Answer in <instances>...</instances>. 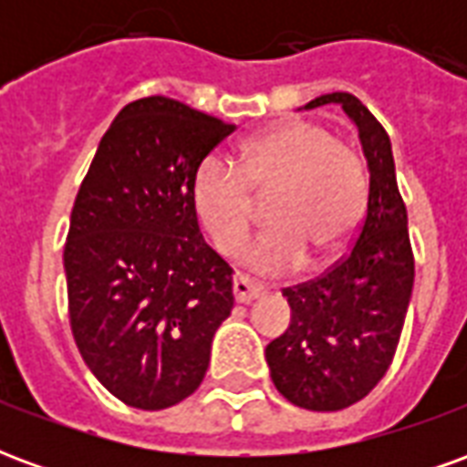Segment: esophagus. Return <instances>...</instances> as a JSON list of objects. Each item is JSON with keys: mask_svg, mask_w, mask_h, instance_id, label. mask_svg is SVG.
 I'll return each instance as SVG.
<instances>
[{"mask_svg": "<svg viewBox=\"0 0 467 467\" xmlns=\"http://www.w3.org/2000/svg\"><path fill=\"white\" fill-rule=\"evenodd\" d=\"M233 293H234V300H237V303L247 305V303H253V300H257V297H263L265 287L263 285L250 283L247 277H234Z\"/></svg>", "mask_w": 467, "mask_h": 467, "instance_id": "esophagus-1", "label": "esophagus"}]
</instances>
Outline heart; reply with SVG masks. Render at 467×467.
<instances>
[{
	"label": "heart",
	"mask_w": 467,
	"mask_h": 467,
	"mask_svg": "<svg viewBox=\"0 0 467 467\" xmlns=\"http://www.w3.org/2000/svg\"><path fill=\"white\" fill-rule=\"evenodd\" d=\"M234 164L204 157L192 180L197 220L220 253H234L253 224V195L273 192V227L244 244L240 263L257 275L295 270L313 254L330 260L360 223L368 180L360 157L315 122H283L244 140Z\"/></svg>",
	"instance_id": "1"
}]
</instances>
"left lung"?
I'll use <instances>...</instances> for the list:
<instances>
[{"mask_svg":"<svg viewBox=\"0 0 467 467\" xmlns=\"http://www.w3.org/2000/svg\"><path fill=\"white\" fill-rule=\"evenodd\" d=\"M323 105H340L358 127L370 172L368 210L340 263L310 283L285 287L290 327L265 348V360L283 398L305 410L330 412L362 400L390 368L415 263L390 137L355 95H320L305 107Z\"/></svg>","mask_w":467,"mask_h":467,"instance_id":"8db88e82","label":"left lung"}]
</instances>
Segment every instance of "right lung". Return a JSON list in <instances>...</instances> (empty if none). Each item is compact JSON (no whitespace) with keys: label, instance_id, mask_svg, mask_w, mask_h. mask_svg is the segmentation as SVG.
Instances as JSON below:
<instances>
[{"label":"right lung","instance_id":"right-lung-1","mask_svg":"<svg viewBox=\"0 0 467 467\" xmlns=\"http://www.w3.org/2000/svg\"><path fill=\"white\" fill-rule=\"evenodd\" d=\"M233 132L170 97L130 102L77 192L65 244L72 335L130 408L190 398L233 313V267L204 243L192 204L197 167Z\"/></svg>","mask_w":467,"mask_h":467}]
</instances>
